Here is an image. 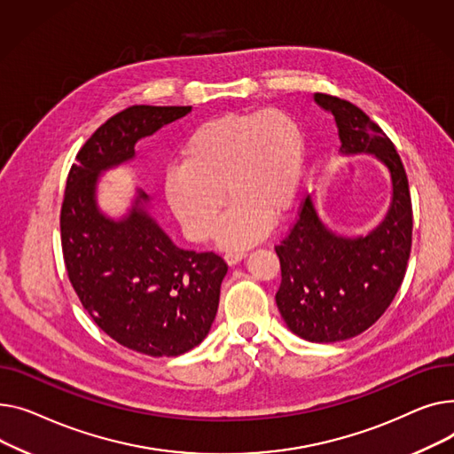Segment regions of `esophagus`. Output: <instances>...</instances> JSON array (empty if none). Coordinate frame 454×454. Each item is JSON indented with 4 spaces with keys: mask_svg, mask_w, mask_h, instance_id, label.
I'll return each instance as SVG.
<instances>
[{
    "mask_svg": "<svg viewBox=\"0 0 454 454\" xmlns=\"http://www.w3.org/2000/svg\"><path fill=\"white\" fill-rule=\"evenodd\" d=\"M246 256H247V253H244V251H234V253H227V254H225V262H227L229 265H236L238 262H242Z\"/></svg>",
    "mask_w": 454,
    "mask_h": 454,
    "instance_id": "esophagus-1",
    "label": "esophagus"
}]
</instances>
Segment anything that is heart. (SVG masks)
Instances as JSON below:
<instances>
[{"label": "heart", "instance_id": "obj_1", "mask_svg": "<svg viewBox=\"0 0 454 454\" xmlns=\"http://www.w3.org/2000/svg\"><path fill=\"white\" fill-rule=\"evenodd\" d=\"M306 163L297 119L278 108L225 114L198 126L181 148V165L165 177V196L192 242L216 232L225 249L249 247L295 205Z\"/></svg>", "mask_w": 454, "mask_h": 454}]
</instances>
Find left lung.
Listing matches in <instances>:
<instances>
[{"instance_id": "obj_1", "label": "left lung", "mask_w": 454, "mask_h": 454, "mask_svg": "<svg viewBox=\"0 0 454 454\" xmlns=\"http://www.w3.org/2000/svg\"><path fill=\"white\" fill-rule=\"evenodd\" d=\"M333 115L339 155H372L390 176L385 218L366 236H342L318 215L308 196L289 236L275 247L282 282L277 306L286 326L309 342H337L368 330L394 301L403 282L412 244L409 181L392 141L356 104L315 93Z\"/></svg>"}]
</instances>
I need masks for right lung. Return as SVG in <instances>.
I'll return each instance as SVG.
<instances>
[{"label":"right lung","instance_id":"1","mask_svg":"<svg viewBox=\"0 0 454 454\" xmlns=\"http://www.w3.org/2000/svg\"><path fill=\"white\" fill-rule=\"evenodd\" d=\"M191 112L192 106H131L106 121L76 153L62 205V251L80 302L102 332L152 357L181 356L208 335L227 263L177 247L139 189L122 216L106 215L98 183L136 159L141 139Z\"/></svg>","mask_w":454,"mask_h":454}]
</instances>
